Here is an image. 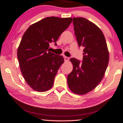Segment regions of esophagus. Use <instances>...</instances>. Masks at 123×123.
Instances as JSON below:
<instances>
[{
    "instance_id": "34e87169",
    "label": "esophagus",
    "mask_w": 123,
    "mask_h": 123,
    "mask_svg": "<svg viewBox=\"0 0 123 123\" xmlns=\"http://www.w3.org/2000/svg\"><path fill=\"white\" fill-rule=\"evenodd\" d=\"M64 59H65V61H66V62H68L69 61V58L68 57L64 56Z\"/></svg>"
}]
</instances>
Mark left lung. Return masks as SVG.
Segmentation results:
<instances>
[{
	"label": "left lung",
	"instance_id": "1",
	"mask_svg": "<svg viewBox=\"0 0 123 123\" xmlns=\"http://www.w3.org/2000/svg\"><path fill=\"white\" fill-rule=\"evenodd\" d=\"M79 46L84 48L83 60L71 58L73 69L68 75V86L76 94L92 91L102 80L109 62V52L105 36L100 28L83 18H73Z\"/></svg>",
	"mask_w": 123,
	"mask_h": 123
}]
</instances>
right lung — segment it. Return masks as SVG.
Listing matches in <instances>:
<instances>
[{
	"instance_id": "1",
	"label": "right lung",
	"mask_w": 123,
	"mask_h": 123,
	"mask_svg": "<svg viewBox=\"0 0 123 123\" xmlns=\"http://www.w3.org/2000/svg\"><path fill=\"white\" fill-rule=\"evenodd\" d=\"M73 18L48 17L31 25L23 36L18 49V58L24 80L32 89L44 92L52 87L59 68L64 62L62 55L49 52L69 27Z\"/></svg>"
}]
</instances>
